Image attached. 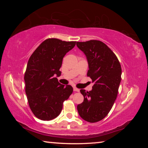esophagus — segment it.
I'll return each mask as SVG.
<instances>
[{
	"label": "esophagus",
	"instance_id": "esophagus-1",
	"mask_svg": "<svg viewBox=\"0 0 148 148\" xmlns=\"http://www.w3.org/2000/svg\"><path fill=\"white\" fill-rule=\"evenodd\" d=\"M73 89H74V91H76V92H79V89L76 88V87H73Z\"/></svg>",
	"mask_w": 148,
	"mask_h": 148
}]
</instances>
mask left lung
<instances>
[{"instance_id":"left-lung-1","label":"left lung","mask_w":148,"mask_h":148,"mask_svg":"<svg viewBox=\"0 0 148 148\" xmlns=\"http://www.w3.org/2000/svg\"><path fill=\"white\" fill-rule=\"evenodd\" d=\"M86 55L89 64L87 76L94 83L90 91L81 89L84 102L77 106L85 121L95 123L104 119L114 104L121 79V67L113 51L101 41L91 40L77 42Z\"/></svg>"}]
</instances>
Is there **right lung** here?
Instances as JSON below:
<instances>
[{
  "label": "right lung",
  "instance_id": "add662e5",
  "mask_svg": "<svg viewBox=\"0 0 148 148\" xmlns=\"http://www.w3.org/2000/svg\"><path fill=\"white\" fill-rule=\"evenodd\" d=\"M76 42L46 39L30 57L24 76L25 92L30 108L37 118L43 121L56 118L63 102L73 92L71 86L61 84L55 76H61L62 59Z\"/></svg>",
  "mask_w": 148,
  "mask_h": 148
}]
</instances>
